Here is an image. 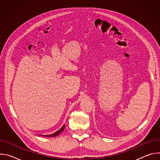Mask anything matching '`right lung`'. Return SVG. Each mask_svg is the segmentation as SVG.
<instances>
[{
    "label": "right lung",
    "mask_w": 160,
    "mask_h": 160,
    "mask_svg": "<svg viewBox=\"0 0 160 160\" xmlns=\"http://www.w3.org/2000/svg\"><path fill=\"white\" fill-rule=\"evenodd\" d=\"M64 128H65V125H64L62 127H61V128H60L58 131H57L56 132H55V133H52V134H50V135H40V136H44V137H49V138H52V137H56V136H57V135H58L61 132H62L63 130H64Z\"/></svg>",
    "instance_id": "1"
}]
</instances>
